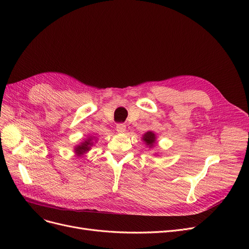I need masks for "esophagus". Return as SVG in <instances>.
<instances>
[{
	"label": "esophagus",
	"mask_w": 249,
	"mask_h": 249,
	"mask_svg": "<svg viewBox=\"0 0 249 249\" xmlns=\"http://www.w3.org/2000/svg\"><path fill=\"white\" fill-rule=\"evenodd\" d=\"M125 124H116V131L118 133H124L125 132Z\"/></svg>",
	"instance_id": "34e87169"
}]
</instances>
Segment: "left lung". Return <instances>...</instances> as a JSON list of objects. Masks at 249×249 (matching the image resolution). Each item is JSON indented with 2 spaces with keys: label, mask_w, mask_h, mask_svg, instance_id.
I'll return each mask as SVG.
<instances>
[{
  "label": "left lung",
  "mask_w": 249,
  "mask_h": 249,
  "mask_svg": "<svg viewBox=\"0 0 249 249\" xmlns=\"http://www.w3.org/2000/svg\"><path fill=\"white\" fill-rule=\"evenodd\" d=\"M142 139H143V141L145 142V144L149 148L154 147L156 144V135L154 134L153 132H147Z\"/></svg>",
  "instance_id": "obj_1"
}]
</instances>
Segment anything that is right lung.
Here are the masks:
<instances>
[{
    "label": "right lung",
    "instance_id": "add662e5",
    "mask_svg": "<svg viewBox=\"0 0 249 249\" xmlns=\"http://www.w3.org/2000/svg\"><path fill=\"white\" fill-rule=\"evenodd\" d=\"M93 144L94 143H93V141H92V138L90 137V138L86 139L84 142H83V143H81L80 145L75 147V153L77 154L78 156H81L84 153H86L87 151H89L91 149V147L93 146Z\"/></svg>",
    "mask_w": 249,
    "mask_h": 249
}]
</instances>
